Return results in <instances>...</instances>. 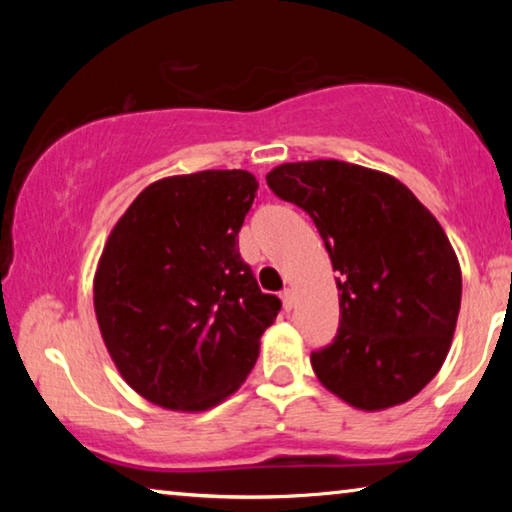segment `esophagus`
Wrapping results in <instances>:
<instances>
[{
    "label": "esophagus",
    "instance_id": "1",
    "mask_svg": "<svg viewBox=\"0 0 512 512\" xmlns=\"http://www.w3.org/2000/svg\"><path fill=\"white\" fill-rule=\"evenodd\" d=\"M282 302H284V309H287V311H291L293 305H296V296H293L291 289L282 291Z\"/></svg>",
    "mask_w": 512,
    "mask_h": 512
}]
</instances>
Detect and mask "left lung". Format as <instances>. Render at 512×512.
I'll use <instances>...</instances> for the list:
<instances>
[{
    "label": "left lung",
    "mask_w": 512,
    "mask_h": 512,
    "mask_svg": "<svg viewBox=\"0 0 512 512\" xmlns=\"http://www.w3.org/2000/svg\"><path fill=\"white\" fill-rule=\"evenodd\" d=\"M266 183L311 216L339 275V329L311 352L320 384L363 411L411 400L443 366L461 309L436 216L397 178L350 162L280 164Z\"/></svg>",
    "instance_id": "left-lung-1"
}]
</instances>
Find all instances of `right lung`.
<instances>
[{"mask_svg":"<svg viewBox=\"0 0 512 512\" xmlns=\"http://www.w3.org/2000/svg\"><path fill=\"white\" fill-rule=\"evenodd\" d=\"M257 187L241 169L158 180L103 248L101 336L126 384L164 409L205 411L235 393L282 309L239 255Z\"/></svg>","mask_w":512,"mask_h":512,"instance_id":"1","label":"right lung"}]
</instances>
